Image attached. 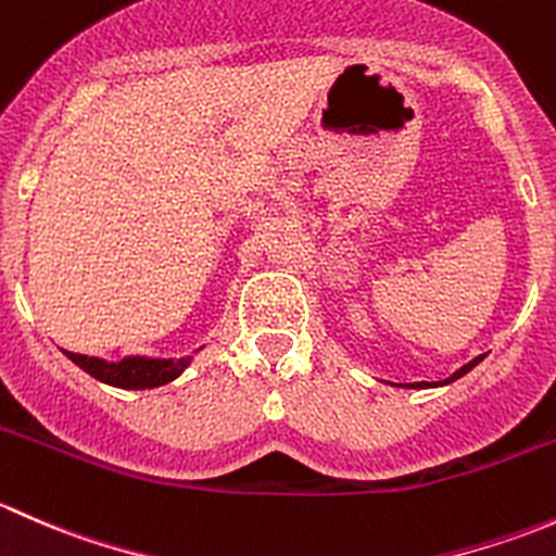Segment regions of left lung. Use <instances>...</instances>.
I'll use <instances>...</instances> for the list:
<instances>
[{"label":"left lung","mask_w":556,"mask_h":556,"mask_svg":"<svg viewBox=\"0 0 556 556\" xmlns=\"http://www.w3.org/2000/svg\"><path fill=\"white\" fill-rule=\"evenodd\" d=\"M481 361H484V357H476V361H470V363H468V366H463V368H459V371H454L450 379H444V382H435V384H450V382H454V379L465 377V374H468V371H470V368H473V366H479V363H481ZM406 387H433V384H428V382H414V384H406Z\"/></svg>","instance_id":"1"}]
</instances>
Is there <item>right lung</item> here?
Wrapping results in <instances>:
<instances>
[{
    "label": "right lung",
    "mask_w": 556,
    "mask_h": 556,
    "mask_svg": "<svg viewBox=\"0 0 556 556\" xmlns=\"http://www.w3.org/2000/svg\"><path fill=\"white\" fill-rule=\"evenodd\" d=\"M75 366H80L83 371L91 374L99 382L121 387V390H153L172 379H177L179 374L188 368L190 357H179V361H159V357H123L117 363H106L102 357H88L77 355V352H66Z\"/></svg>",
    "instance_id": "right-lung-1"
}]
</instances>
